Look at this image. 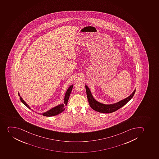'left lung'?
<instances>
[{
  "label": "left lung",
  "mask_w": 159,
  "mask_h": 159,
  "mask_svg": "<svg viewBox=\"0 0 159 159\" xmlns=\"http://www.w3.org/2000/svg\"><path fill=\"white\" fill-rule=\"evenodd\" d=\"M85 89H86V94H87V97H88L89 104L92 109L98 112L104 113V114H108V113L114 112L123 107L129 101L131 100V98H133L135 92V89L129 96L116 103L112 104H104L97 101L93 98L90 90H89L88 86L85 85Z\"/></svg>",
  "instance_id": "1"
}]
</instances>
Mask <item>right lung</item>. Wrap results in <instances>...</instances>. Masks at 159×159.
I'll use <instances>...</instances> for the list:
<instances>
[{"label":"right lung","mask_w":159,"mask_h":159,"mask_svg":"<svg viewBox=\"0 0 159 159\" xmlns=\"http://www.w3.org/2000/svg\"><path fill=\"white\" fill-rule=\"evenodd\" d=\"M73 85H71V86L69 87V89H67V91L66 92V95L64 96V103L63 104H61L60 105L56 106L55 107L52 108V109H50L49 111H47V112H44L42 114V115L45 117H51V116H54L57 115L58 114H60L61 112H62L63 111H64L66 109L65 106L67 105V102L69 101V97L70 96V93H71V90L73 89ZM19 96H20V94L18 93ZM20 100L22 102V103L25 104L27 107L29 108V109H31V108L25 102V101L22 99V98L20 97Z\"/></svg>","instance_id":"1"}]
</instances>
